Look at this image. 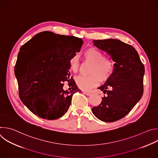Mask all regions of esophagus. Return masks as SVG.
<instances>
[{
	"instance_id": "obj_1",
	"label": "esophagus",
	"mask_w": 158,
	"mask_h": 158,
	"mask_svg": "<svg viewBox=\"0 0 158 158\" xmlns=\"http://www.w3.org/2000/svg\"><path fill=\"white\" fill-rule=\"evenodd\" d=\"M83 93H84V94L87 95V96H90V95L91 94V93H89V92H87V91H83Z\"/></svg>"
}]
</instances>
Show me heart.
Segmentation results:
<instances>
[{"mask_svg":"<svg viewBox=\"0 0 158 158\" xmlns=\"http://www.w3.org/2000/svg\"><path fill=\"white\" fill-rule=\"evenodd\" d=\"M84 57L92 62L89 75H80L76 77V82L79 88L83 91H89L98 85L100 82L107 80L113 73L114 65L112 60L104 55L96 48H89L83 52ZM70 69L77 73L80 66V60L77 55L74 54L69 59Z\"/></svg>","mask_w":158,"mask_h":158,"instance_id":"b5f03b06","label":"heart"}]
</instances>
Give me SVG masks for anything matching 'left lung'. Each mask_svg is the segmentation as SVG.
Wrapping results in <instances>:
<instances>
[{
	"mask_svg": "<svg viewBox=\"0 0 158 158\" xmlns=\"http://www.w3.org/2000/svg\"><path fill=\"white\" fill-rule=\"evenodd\" d=\"M93 42L114 62L113 73L98 87L107 95L102 98L99 106L92 109L93 113L102 121L114 122L126 116L141 99L144 66L131 45L114 39Z\"/></svg>",
	"mask_w": 158,
	"mask_h": 158,
	"instance_id": "1",
	"label": "left lung"
}]
</instances>
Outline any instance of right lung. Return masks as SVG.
Returning <instances> with one entry per match:
<instances>
[{
	"mask_svg": "<svg viewBox=\"0 0 158 158\" xmlns=\"http://www.w3.org/2000/svg\"><path fill=\"white\" fill-rule=\"evenodd\" d=\"M40 34L44 39L39 46L29 49L28 43L33 37L20 48L18 61L27 60L21 71L16 68L15 74L22 103L37 116L54 120L65 113L73 95L81 91L71 77L69 62L80 52L83 40L49 31ZM65 81L71 82V91L63 89Z\"/></svg>",
	"mask_w": 158,
	"mask_h": 158,
	"instance_id": "right-lung-1",
	"label": "right lung"
}]
</instances>
